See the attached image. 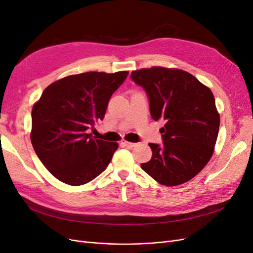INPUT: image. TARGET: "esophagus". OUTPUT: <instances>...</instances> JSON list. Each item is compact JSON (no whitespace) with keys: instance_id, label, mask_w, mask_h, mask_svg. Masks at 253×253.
<instances>
[{"instance_id":"34e87169","label":"esophagus","mask_w":253,"mask_h":253,"mask_svg":"<svg viewBox=\"0 0 253 253\" xmlns=\"http://www.w3.org/2000/svg\"><path fill=\"white\" fill-rule=\"evenodd\" d=\"M121 144L124 145V147H126V148H134L136 143H133V142H128V141H126V140H122L121 141Z\"/></svg>"}]
</instances>
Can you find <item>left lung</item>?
Instances as JSON below:
<instances>
[{"instance_id": "obj_1", "label": "left lung", "mask_w": 253, "mask_h": 253, "mask_svg": "<svg viewBox=\"0 0 253 253\" xmlns=\"http://www.w3.org/2000/svg\"><path fill=\"white\" fill-rule=\"evenodd\" d=\"M131 79L148 95L150 113L160 128L163 144L149 143L150 162L141 168L164 186L186 182L210 160L215 145L219 114L209 87L193 75L176 68L151 67L134 71Z\"/></svg>"}]
</instances>
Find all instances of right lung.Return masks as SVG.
<instances>
[{
	"label": "right lung",
	"mask_w": 253,
	"mask_h": 253,
	"mask_svg": "<svg viewBox=\"0 0 253 253\" xmlns=\"http://www.w3.org/2000/svg\"><path fill=\"white\" fill-rule=\"evenodd\" d=\"M128 72L67 76L44 89L32 111V140L44 167L71 186L87 183L109 166L117 142L88 134L104 118L113 93Z\"/></svg>",
	"instance_id": "1"
}]
</instances>
